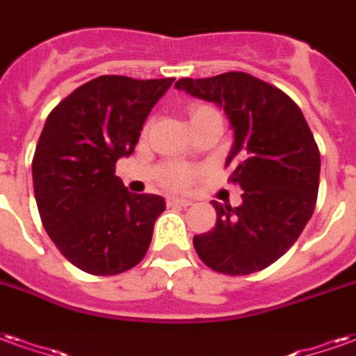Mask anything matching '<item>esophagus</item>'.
<instances>
[{"label":"esophagus","instance_id":"1","mask_svg":"<svg viewBox=\"0 0 356 356\" xmlns=\"http://www.w3.org/2000/svg\"><path fill=\"white\" fill-rule=\"evenodd\" d=\"M167 204L168 207H189L191 201L189 199H178V197H168Z\"/></svg>","mask_w":356,"mask_h":356}]
</instances>
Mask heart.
<instances>
[{"instance_id":"heart-1","label":"heart","mask_w":356,"mask_h":356,"mask_svg":"<svg viewBox=\"0 0 356 356\" xmlns=\"http://www.w3.org/2000/svg\"><path fill=\"white\" fill-rule=\"evenodd\" d=\"M203 118H220L214 108L210 106H197L193 110L189 111V121L193 123L197 119ZM197 178V172L193 168L180 165V163H167L157 170V184L161 188L170 189V191H181V189H188Z\"/></svg>"}]
</instances>
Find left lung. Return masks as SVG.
<instances>
[{
    "label": "left lung",
    "instance_id": "8db88e82",
    "mask_svg": "<svg viewBox=\"0 0 356 356\" xmlns=\"http://www.w3.org/2000/svg\"><path fill=\"white\" fill-rule=\"evenodd\" d=\"M176 89L222 106L233 129L225 167L243 203L212 201L214 229L193 237L199 258L218 273L250 275L286 254L313 216L321 153L298 104L245 72L184 77Z\"/></svg>",
    "mask_w": 356,
    "mask_h": 356
}]
</instances>
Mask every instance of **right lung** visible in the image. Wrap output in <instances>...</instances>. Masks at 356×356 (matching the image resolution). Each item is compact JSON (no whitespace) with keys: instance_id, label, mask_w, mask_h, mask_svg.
<instances>
[{"instance_id":"1","label":"right lung","mask_w":356,"mask_h":356,"mask_svg":"<svg viewBox=\"0 0 356 356\" xmlns=\"http://www.w3.org/2000/svg\"><path fill=\"white\" fill-rule=\"evenodd\" d=\"M172 81L100 75L47 118L32 161L35 203L47 235L85 273L119 275L146 256L165 199L131 193L115 163L134 152Z\"/></svg>"}]
</instances>
